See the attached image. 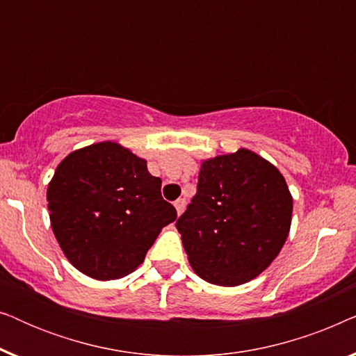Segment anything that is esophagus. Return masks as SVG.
Listing matches in <instances>:
<instances>
[{
	"label": "esophagus",
	"mask_w": 356,
	"mask_h": 356,
	"mask_svg": "<svg viewBox=\"0 0 356 356\" xmlns=\"http://www.w3.org/2000/svg\"><path fill=\"white\" fill-rule=\"evenodd\" d=\"M175 209H177L178 216H181L184 209H186V201H184V199H177V201H175Z\"/></svg>",
	"instance_id": "obj_1"
}]
</instances>
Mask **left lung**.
<instances>
[{"label":"left lung","mask_w":356,"mask_h":356,"mask_svg":"<svg viewBox=\"0 0 356 356\" xmlns=\"http://www.w3.org/2000/svg\"><path fill=\"white\" fill-rule=\"evenodd\" d=\"M293 199L277 167L248 149L202 160L197 193L177 220L193 270L209 284L256 279L279 256Z\"/></svg>","instance_id":"left-lung-1"}]
</instances>
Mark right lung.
<instances>
[{
    "instance_id": "obj_1",
    "label": "right lung",
    "mask_w": 356,
    "mask_h": 356,
    "mask_svg": "<svg viewBox=\"0 0 356 356\" xmlns=\"http://www.w3.org/2000/svg\"><path fill=\"white\" fill-rule=\"evenodd\" d=\"M162 179L123 145L104 140L61 160L48 183L53 233L67 261L95 280H115L144 262L177 211Z\"/></svg>"
}]
</instances>
